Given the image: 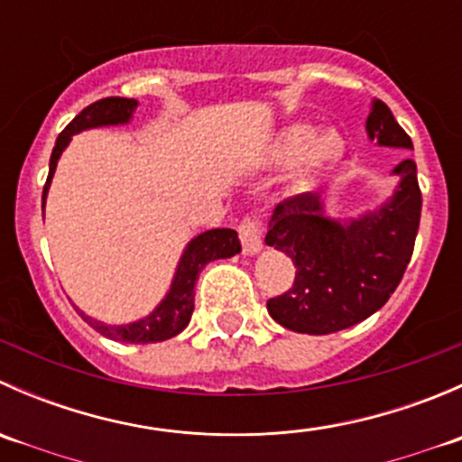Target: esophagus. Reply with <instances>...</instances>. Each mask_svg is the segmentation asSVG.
Returning <instances> with one entry per match:
<instances>
[{
    "instance_id": "obj_1",
    "label": "esophagus",
    "mask_w": 462,
    "mask_h": 462,
    "mask_svg": "<svg viewBox=\"0 0 462 462\" xmlns=\"http://www.w3.org/2000/svg\"><path fill=\"white\" fill-rule=\"evenodd\" d=\"M263 232H261V226L257 221H244L239 227V236H241V245H244V254L253 257V254L261 253L263 248Z\"/></svg>"
}]
</instances>
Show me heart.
<instances>
[{
  "label": "heart",
  "instance_id": "b5f03b06",
  "mask_svg": "<svg viewBox=\"0 0 462 462\" xmlns=\"http://www.w3.org/2000/svg\"><path fill=\"white\" fill-rule=\"evenodd\" d=\"M344 153H346V141L337 129L315 132L313 125L295 123L274 134L273 141L265 144L263 162L283 165L293 161L283 174L282 188L286 197H297L318 188L319 180L333 174L344 161Z\"/></svg>",
  "mask_w": 462,
  "mask_h": 462
}]
</instances>
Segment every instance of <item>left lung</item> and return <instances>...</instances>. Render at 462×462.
I'll return each instance as SVG.
<instances>
[{
  "label": "left lung",
  "instance_id": "8db88e82",
  "mask_svg": "<svg viewBox=\"0 0 462 462\" xmlns=\"http://www.w3.org/2000/svg\"><path fill=\"white\" fill-rule=\"evenodd\" d=\"M366 136L380 147L413 149L382 100L371 102ZM391 174L398 179L393 194L357 217H328L318 192L297 194L274 208L265 244L297 268L291 291L268 300L277 324L295 333H337L371 318L393 295L413 254L422 197L411 158Z\"/></svg>",
  "mask_w": 462,
  "mask_h": 462
}]
</instances>
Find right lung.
<instances>
[{
  "label": "right lung",
  "instance_id": "1",
  "mask_svg": "<svg viewBox=\"0 0 462 462\" xmlns=\"http://www.w3.org/2000/svg\"><path fill=\"white\" fill-rule=\"evenodd\" d=\"M136 106L138 100H134V97H105V100H97L93 102V105H88L87 109H82L80 114L67 125V129H64L58 136V141H55L53 153H51L49 179H46L42 203H46V194H49L55 167H58L60 156H62L64 149L69 147L71 138L76 136V134L87 132V129L127 125L129 120L134 118ZM239 253V235H236L235 230H230V227H217V230L201 232V235H197L188 245H185L183 254H180L179 259V265H176L170 291H167V295L162 297L161 304H158L149 315H144V318L136 321H129V324H105V321L88 318L85 310H76L82 315V319H85L91 328H96L97 333L114 339V342H165V339L179 335L180 330L189 324V319H192L194 286H197V279L205 265H208L209 261L235 257V254Z\"/></svg>",
  "mask_w": 462,
  "mask_h": 462
}]
</instances>
